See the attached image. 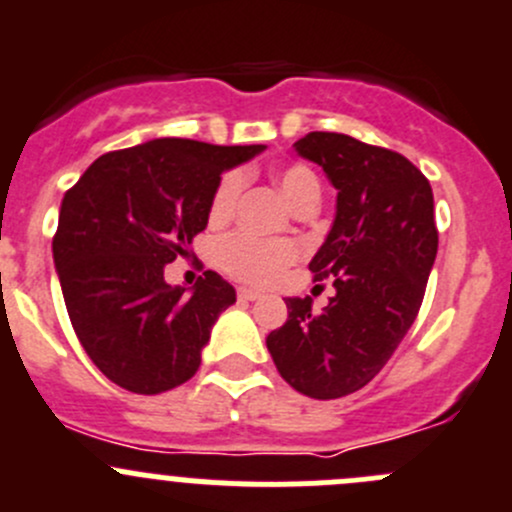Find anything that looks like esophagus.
I'll return each mask as SVG.
<instances>
[{"mask_svg": "<svg viewBox=\"0 0 512 512\" xmlns=\"http://www.w3.org/2000/svg\"><path fill=\"white\" fill-rule=\"evenodd\" d=\"M238 299L241 301H259L261 294L253 289H238Z\"/></svg>", "mask_w": 512, "mask_h": 512, "instance_id": "esophagus-1", "label": "esophagus"}]
</instances>
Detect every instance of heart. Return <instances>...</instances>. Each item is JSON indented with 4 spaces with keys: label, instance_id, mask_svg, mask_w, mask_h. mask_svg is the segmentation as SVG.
Wrapping results in <instances>:
<instances>
[{
    "label": "heart",
    "instance_id": "b5f03b06",
    "mask_svg": "<svg viewBox=\"0 0 512 512\" xmlns=\"http://www.w3.org/2000/svg\"><path fill=\"white\" fill-rule=\"evenodd\" d=\"M276 183H279L281 193L286 201L294 208L304 206V203L321 198L319 178L311 168L299 163L284 165L276 170ZM243 191V175L231 170L218 180L216 191L211 196V221L221 223L233 216L236 203ZM299 259V246L291 241H269V238H256L251 233H231V236L221 238L216 246V261L226 274L233 279L246 281V284L266 286L271 281L279 279L294 261Z\"/></svg>",
    "mask_w": 512,
    "mask_h": 512
}]
</instances>
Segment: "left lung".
I'll list each match as a JSON object with an SVG mask.
<instances>
[{
  "mask_svg": "<svg viewBox=\"0 0 512 512\" xmlns=\"http://www.w3.org/2000/svg\"><path fill=\"white\" fill-rule=\"evenodd\" d=\"M337 188V213L309 269L334 279L321 314L286 299L289 319L266 337L281 377L314 399H337L372 382L410 332L437 256L430 180L394 150L342 133L294 143Z\"/></svg>",
  "mask_w": 512,
  "mask_h": 512,
  "instance_id": "8db88e82",
  "label": "left lung"
}]
</instances>
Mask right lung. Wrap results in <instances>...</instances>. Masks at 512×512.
<instances>
[{
  "label": "right lung",
  "instance_id": "obj_1",
  "mask_svg": "<svg viewBox=\"0 0 512 512\" xmlns=\"http://www.w3.org/2000/svg\"><path fill=\"white\" fill-rule=\"evenodd\" d=\"M264 148L148 140L100 155L65 193L52 259L72 329L110 382L160 394L198 372L236 289L216 271L170 286L165 266L208 226L221 175Z\"/></svg>",
  "mask_w": 512,
  "mask_h": 512
}]
</instances>
